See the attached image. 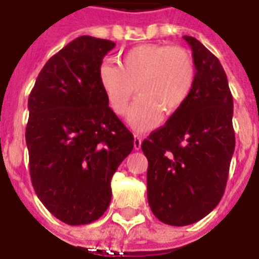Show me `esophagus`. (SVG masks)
Masks as SVG:
<instances>
[{"mask_svg":"<svg viewBox=\"0 0 259 259\" xmlns=\"http://www.w3.org/2000/svg\"><path fill=\"white\" fill-rule=\"evenodd\" d=\"M141 143H143V137L141 136H138V134H134V149H140L141 148Z\"/></svg>","mask_w":259,"mask_h":259,"instance_id":"34e87169","label":"esophagus"}]
</instances>
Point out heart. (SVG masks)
Returning <instances> with one entry per match:
<instances>
[{"mask_svg": "<svg viewBox=\"0 0 259 259\" xmlns=\"http://www.w3.org/2000/svg\"><path fill=\"white\" fill-rule=\"evenodd\" d=\"M99 82L110 107L125 114L132 98L136 100L127 121L134 129L156 126L161 112L177 114L190 98L195 84L194 59L185 47L168 45H140L122 55L118 65L104 62L99 68Z\"/></svg>", "mask_w": 259, "mask_h": 259, "instance_id": "b5f03b06", "label": "heart"}]
</instances>
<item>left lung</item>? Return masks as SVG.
Instances as JSON below:
<instances>
[{"instance_id": "8db88e82", "label": "left lung", "mask_w": 259, "mask_h": 259, "mask_svg": "<svg viewBox=\"0 0 259 259\" xmlns=\"http://www.w3.org/2000/svg\"><path fill=\"white\" fill-rule=\"evenodd\" d=\"M197 76L190 98L141 144L148 159V202L168 226H189L216 208L235 149L234 100L217 57L193 36Z\"/></svg>"}]
</instances>
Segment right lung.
Segmentation results:
<instances>
[{
  "mask_svg": "<svg viewBox=\"0 0 259 259\" xmlns=\"http://www.w3.org/2000/svg\"><path fill=\"white\" fill-rule=\"evenodd\" d=\"M114 46L78 36L47 61L29 94L31 182L49 212L69 226L103 216L112 175L133 151V134L108 107L99 82V68Z\"/></svg>",
  "mask_w": 259,
  "mask_h": 259,
  "instance_id": "right-lung-1",
  "label": "right lung"
}]
</instances>
